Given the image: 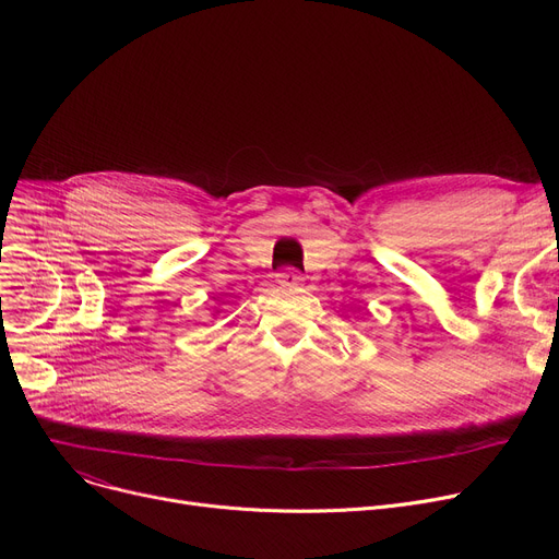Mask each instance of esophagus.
Wrapping results in <instances>:
<instances>
[{"label": "esophagus", "mask_w": 559, "mask_h": 559, "mask_svg": "<svg viewBox=\"0 0 559 559\" xmlns=\"http://www.w3.org/2000/svg\"><path fill=\"white\" fill-rule=\"evenodd\" d=\"M304 283V276L297 270H283L278 274V285L283 287H299Z\"/></svg>", "instance_id": "esophagus-1"}]
</instances>
